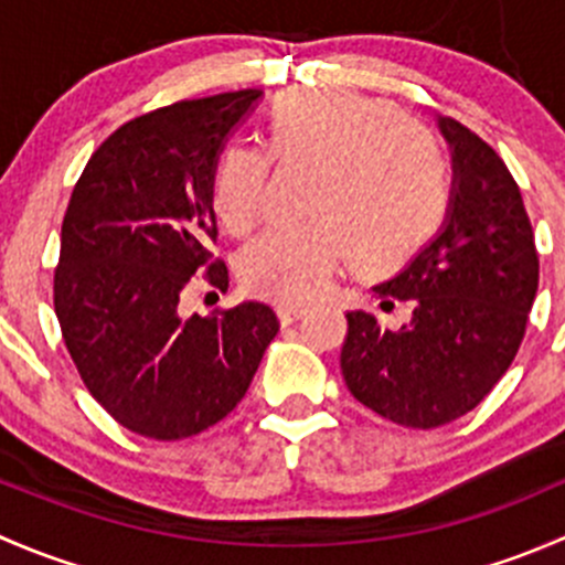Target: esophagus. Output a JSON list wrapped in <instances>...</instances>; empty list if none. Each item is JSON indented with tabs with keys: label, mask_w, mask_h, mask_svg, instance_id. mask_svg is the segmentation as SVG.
I'll return each mask as SVG.
<instances>
[{
	"label": "esophagus",
	"mask_w": 565,
	"mask_h": 565,
	"mask_svg": "<svg viewBox=\"0 0 565 565\" xmlns=\"http://www.w3.org/2000/svg\"><path fill=\"white\" fill-rule=\"evenodd\" d=\"M276 315L281 319V324H292L295 319H300L306 315V306L300 303H278L276 306Z\"/></svg>",
	"instance_id": "34e87169"
}]
</instances>
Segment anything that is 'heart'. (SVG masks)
<instances>
[{
	"label": "heart",
	"instance_id": "obj_1",
	"mask_svg": "<svg viewBox=\"0 0 565 565\" xmlns=\"http://www.w3.org/2000/svg\"><path fill=\"white\" fill-rule=\"evenodd\" d=\"M267 147L281 161L317 163L309 185L315 218L276 224L246 243L237 259L250 292L309 300L350 259L393 267L440 226L448 207L443 152L424 125L391 104L347 89L289 93L270 108ZM270 158L259 147L221 152L213 207L224 226L246 232L265 207Z\"/></svg>",
	"mask_w": 565,
	"mask_h": 565
}]
</instances>
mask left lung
Listing matches in <instances>:
<instances>
[{
	"label": "left lung",
	"instance_id": "obj_1",
	"mask_svg": "<svg viewBox=\"0 0 565 565\" xmlns=\"http://www.w3.org/2000/svg\"><path fill=\"white\" fill-rule=\"evenodd\" d=\"M454 180L440 232L377 284L383 309L409 303L388 330L347 315L341 374L352 396L393 424L435 429L483 402L509 372L539 289V254L520 185L503 158L451 117L437 119Z\"/></svg>",
	"mask_w": 565,
	"mask_h": 565
}]
</instances>
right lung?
I'll return each instance as SVG.
<instances>
[{"mask_svg":"<svg viewBox=\"0 0 565 565\" xmlns=\"http://www.w3.org/2000/svg\"><path fill=\"white\" fill-rule=\"evenodd\" d=\"M262 89L180 100L130 119L93 152L62 221L54 311L100 407L150 440H185L246 396L278 319L246 303L182 317L196 273L230 287L210 254L213 174Z\"/></svg>","mask_w":565,"mask_h":565,"instance_id":"right-lung-1","label":"right lung"}]
</instances>
